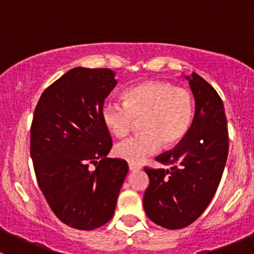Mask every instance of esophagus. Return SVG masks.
<instances>
[{
    "label": "esophagus",
    "mask_w": 254,
    "mask_h": 254,
    "mask_svg": "<svg viewBox=\"0 0 254 254\" xmlns=\"http://www.w3.org/2000/svg\"><path fill=\"white\" fill-rule=\"evenodd\" d=\"M129 170L130 171H139L140 170V166L136 165V163H129Z\"/></svg>",
    "instance_id": "obj_1"
}]
</instances>
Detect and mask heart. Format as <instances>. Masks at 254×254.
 Returning <instances> with one entry per match:
<instances>
[{
	"label": "heart",
	"mask_w": 254,
	"mask_h": 254,
	"mask_svg": "<svg viewBox=\"0 0 254 254\" xmlns=\"http://www.w3.org/2000/svg\"><path fill=\"white\" fill-rule=\"evenodd\" d=\"M124 103L107 101L102 120L113 136L125 137L140 120V134L118 143L115 155L131 163L141 162L161 145L172 147L188 134L195 102L188 88L167 81H146L127 89Z\"/></svg>",
	"instance_id": "1"
}]
</instances>
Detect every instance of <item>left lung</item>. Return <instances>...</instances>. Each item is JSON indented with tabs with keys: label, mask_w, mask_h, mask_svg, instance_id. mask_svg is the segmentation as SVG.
<instances>
[{
	"label": "left lung",
	"mask_w": 254,
	"mask_h": 254,
	"mask_svg": "<svg viewBox=\"0 0 254 254\" xmlns=\"http://www.w3.org/2000/svg\"><path fill=\"white\" fill-rule=\"evenodd\" d=\"M187 79L195 98L191 127L173 150L156 157L172 168H143L150 179L143 209L151 221L168 230L183 229L203 214L216 193L229 153L221 98L198 73Z\"/></svg>",
	"instance_id": "8db88e82"
}]
</instances>
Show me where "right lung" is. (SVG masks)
Masks as SVG:
<instances>
[{
	"mask_svg": "<svg viewBox=\"0 0 254 254\" xmlns=\"http://www.w3.org/2000/svg\"><path fill=\"white\" fill-rule=\"evenodd\" d=\"M115 84L111 68L75 67L43 92L33 115L38 184L54 214L73 229H98L112 219L129 171L125 160L107 157L113 141L102 107Z\"/></svg>",
	"mask_w": 254,
	"mask_h": 254,
	"instance_id": "1",
	"label": "right lung"
}]
</instances>
